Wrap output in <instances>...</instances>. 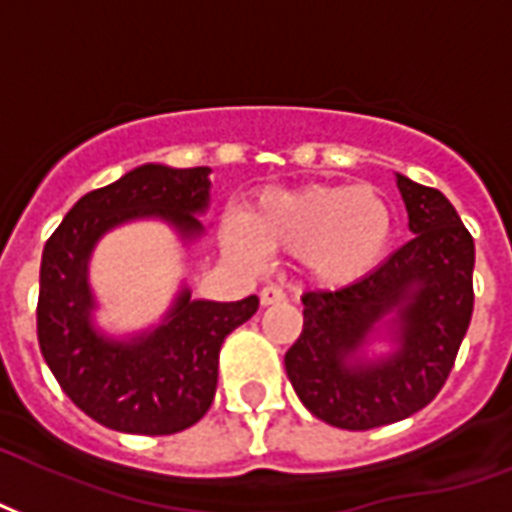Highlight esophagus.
I'll use <instances>...</instances> for the list:
<instances>
[{"mask_svg":"<svg viewBox=\"0 0 512 512\" xmlns=\"http://www.w3.org/2000/svg\"><path fill=\"white\" fill-rule=\"evenodd\" d=\"M282 300H287V295H284L282 287H276V284H265L263 290H260V303H263V306H273V303H282Z\"/></svg>","mask_w":512,"mask_h":512,"instance_id":"1","label":"esophagus"}]
</instances>
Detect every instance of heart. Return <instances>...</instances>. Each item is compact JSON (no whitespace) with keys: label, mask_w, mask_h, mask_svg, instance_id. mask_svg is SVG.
Listing matches in <instances>:
<instances>
[{"label":"heart","mask_w":512,"mask_h":512,"mask_svg":"<svg viewBox=\"0 0 512 512\" xmlns=\"http://www.w3.org/2000/svg\"><path fill=\"white\" fill-rule=\"evenodd\" d=\"M395 212L376 187L314 185L271 190L247 222L230 217L222 244L247 263L265 249L295 252L300 268L319 287H346L376 271L392 247Z\"/></svg>","instance_id":"obj_1"}]
</instances>
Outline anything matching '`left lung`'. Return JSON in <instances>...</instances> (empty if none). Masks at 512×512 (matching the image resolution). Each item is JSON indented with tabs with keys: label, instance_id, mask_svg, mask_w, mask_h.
I'll return each instance as SVG.
<instances>
[{
	"label": "left lung",
	"instance_id": "obj_1",
	"mask_svg": "<svg viewBox=\"0 0 512 512\" xmlns=\"http://www.w3.org/2000/svg\"><path fill=\"white\" fill-rule=\"evenodd\" d=\"M413 239L341 290L303 292V330L284 354L300 403L333 427L362 432L429 405L454 368L473 319L475 244L446 195L397 174ZM396 314L389 361L345 362L376 321Z\"/></svg>",
	"mask_w": 512,
	"mask_h": 512
}]
</instances>
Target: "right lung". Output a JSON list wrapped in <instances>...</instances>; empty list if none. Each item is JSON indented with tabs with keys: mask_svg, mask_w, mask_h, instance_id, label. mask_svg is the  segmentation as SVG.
Returning <instances> with one entry per match:
<instances>
[{
	"mask_svg": "<svg viewBox=\"0 0 512 512\" xmlns=\"http://www.w3.org/2000/svg\"><path fill=\"white\" fill-rule=\"evenodd\" d=\"M209 201V169L139 166L83 195L42 252L37 338L53 376L83 413L117 432L174 435L212 408L222 341L257 311L249 295L236 303L190 300L155 333L131 343L101 338L91 327L93 298L85 282L88 255L101 233L134 217H163L190 239L201 233L195 212Z\"/></svg>",
	"mask_w": 512,
	"mask_h": 512,
	"instance_id": "add662e5",
	"label": "right lung"
}]
</instances>
